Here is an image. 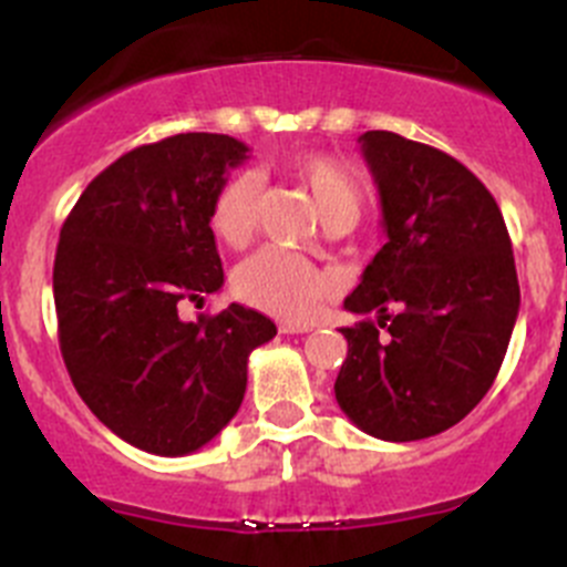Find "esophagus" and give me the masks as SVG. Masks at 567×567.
Listing matches in <instances>:
<instances>
[{
	"label": "esophagus",
	"instance_id": "esophagus-1",
	"mask_svg": "<svg viewBox=\"0 0 567 567\" xmlns=\"http://www.w3.org/2000/svg\"><path fill=\"white\" fill-rule=\"evenodd\" d=\"M279 332H285V334H305V332H312V327H310V323L285 321L282 327H279Z\"/></svg>",
	"mask_w": 567,
	"mask_h": 567
}]
</instances>
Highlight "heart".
<instances>
[{
	"label": "heart",
	"instance_id": "1",
	"mask_svg": "<svg viewBox=\"0 0 567 567\" xmlns=\"http://www.w3.org/2000/svg\"><path fill=\"white\" fill-rule=\"evenodd\" d=\"M290 177L310 194L321 221L343 218L354 227L365 207V190L357 174L343 163L318 152H299L285 161ZM260 183L251 172H238L218 188L210 210V227L233 249L249 244L257 227ZM233 288L238 299L268 316L305 321L332 293V277L305 257L285 249L255 251L235 268Z\"/></svg>",
	"mask_w": 567,
	"mask_h": 567
}]
</instances>
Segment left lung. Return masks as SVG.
Listing matches in <instances>:
<instances>
[{
    "instance_id": "obj_1",
    "label": "left lung",
    "mask_w": 567,
    "mask_h": 567,
    "mask_svg": "<svg viewBox=\"0 0 567 567\" xmlns=\"http://www.w3.org/2000/svg\"><path fill=\"white\" fill-rule=\"evenodd\" d=\"M388 244L346 310L349 354L334 379L362 432L406 443L446 432L491 390L520 307L513 240L491 190L435 146L360 135Z\"/></svg>"
}]
</instances>
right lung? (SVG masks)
<instances>
[{"mask_svg": "<svg viewBox=\"0 0 567 567\" xmlns=\"http://www.w3.org/2000/svg\"><path fill=\"white\" fill-rule=\"evenodd\" d=\"M246 144L183 132L91 179L60 229L54 310L69 377L93 415L141 452L179 457L233 421L246 362L277 334L244 305L183 321L224 285L210 210Z\"/></svg>", "mask_w": 567, "mask_h": 567, "instance_id": "obj_1", "label": "right lung"}]
</instances>
